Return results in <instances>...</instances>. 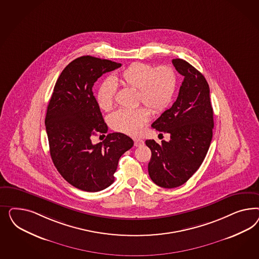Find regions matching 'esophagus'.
Wrapping results in <instances>:
<instances>
[{
	"label": "esophagus",
	"mask_w": 259,
	"mask_h": 259,
	"mask_svg": "<svg viewBox=\"0 0 259 259\" xmlns=\"http://www.w3.org/2000/svg\"><path fill=\"white\" fill-rule=\"evenodd\" d=\"M143 144H144V141H142V140H140V139H135L134 140V145L136 147H140V146L143 145Z\"/></svg>",
	"instance_id": "1"
}]
</instances>
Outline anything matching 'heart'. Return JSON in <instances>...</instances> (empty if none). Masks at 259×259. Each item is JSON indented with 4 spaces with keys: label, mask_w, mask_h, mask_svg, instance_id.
Segmentation results:
<instances>
[{
    "label": "heart",
    "mask_w": 259,
    "mask_h": 259,
    "mask_svg": "<svg viewBox=\"0 0 259 259\" xmlns=\"http://www.w3.org/2000/svg\"><path fill=\"white\" fill-rule=\"evenodd\" d=\"M124 87L138 89V102H143L154 113L164 111L172 102L178 85L177 74L170 66L155 69L151 64L131 63L115 78ZM117 87L114 80L106 78L98 88L96 102L103 111H109L114 104ZM150 111L141 106L136 109H120L109 118L111 127L120 133L137 136L149 120Z\"/></svg>",
    "instance_id": "b5f03b06"
}]
</instances>
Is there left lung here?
<instances>
[{
	"instance_id": "obj_1",
	"label": "left lung",
	"mask_w": 259,
	"mask_h": 259,
	"mask_svg": "<svg viewBox=\"0 0 259 259\" xmlns=\"http://www.w3.org/2000/svg\"><path fill=\"white\" fill-rule=\"evenodd\" d=\"M184 77L177 101L152 127L170 134L171 140L158 144L147 140L152 152L148 164L151 180L162 188L184 184L203 162L212 138L213 117L210 88L203 75L181 59L172 61Z\"/></svg>"
}]
</instances>
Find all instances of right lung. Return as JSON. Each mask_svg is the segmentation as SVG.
Wrapping results in <instances>:
<instances>
[{
	"instance_id": "right-lung-1",
	"label": "right lung",
	"mask_w": 259,
	"mask_h": 259,
	"mask_svg": "<svg viewBox=\"0 0 259 259\" xmlns=\"http://www.w3.org/2000/svg\"><path fill=\"white\" fill-rule=\"evenodd\" d=\"M120 66L92 56L72 61L57 79L47 106L46 128L52 161L65 181L85 192L109 187L119 157L134 145L122 133L108 134L97 144L91 141L92 136L108 130L92 87L104 73Z\"/></svg>"
}]
</instances>
